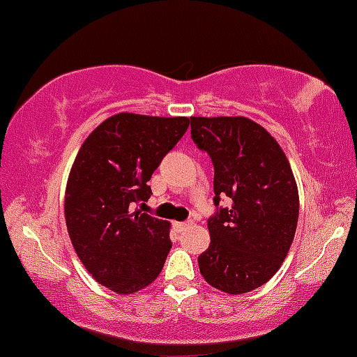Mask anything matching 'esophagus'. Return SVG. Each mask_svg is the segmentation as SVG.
Returning a JSON list of instances; mask_svg holds the SVG:
<instances>
[{
  "instance_id": "1",
  "label": "esophagus",
  "mask_w": 357,
  "mask_h": 357,
  "mask_svg": "<svg viewBox=\"0 0 357 357\" xmlns=\"http://www.w3.org/2000/svg\"><path fill=\"white\" fill-rule=\"evenodd\" d=\"M191 225H193V220H188V222H174L176 230H179V232H183V230L190 229Z\"/></svg>"
}]
</instances>
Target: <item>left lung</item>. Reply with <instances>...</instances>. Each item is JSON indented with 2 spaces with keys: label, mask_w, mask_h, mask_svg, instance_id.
Wrapping results in <instances>:
<instances>
[{
  "label": "left lung",
  "mask_w": 357,
  "mask_h": 357,
  "mask_svg": "<svg viewBox=\"0 0 357 357\" xmlns=\"http://www.w3.org/2000/svg\"><path fill=\"white\" fill-rule=\"evenodd\" d=\"M191 139L213 162L215 205L210 245L198 257L213 288L242 295L262 287L281 268L298 223V188L283 149L245 116H191Z\"/></svg>",
  "instance_id": "obj_1"
}]
</instances>
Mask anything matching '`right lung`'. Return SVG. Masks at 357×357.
Segmentation results:
<instances>
[{
    "instance_id": "right-lung-1",
    "label": "right lung",
    "mask_w": 357,
    "mask_h": 357,
    "mask_svg": "<svg viewBox=\"0 0 357 357\" xmlns=\"http://www.w3.org/2000/svg\"><path fill=\"white\" fill-rule=\"evenodd\" d=\"M190 125L186 116L116 113L88 135L70 167L64 215L77 257L100 284L132 295L149 287L172 245L171 223L134 208Z\"/></svg>"
}]
</instances>
